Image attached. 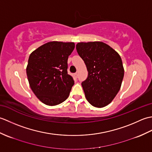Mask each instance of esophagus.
<instances>
[{
	"label": "esophagus",
	"instance_id": "esophagus-1",
	"mask_svg": "<svg viewBox=\"0 0 152 152\" xmlns=\"http://www.w3.org/2000/svg\"><path fill=\"white\" fill-rule=\"evenodd\" d=\"M74 77H75L76 78H78V73H75V74H74Z\"/></svg>",
	"mask_w": 152,
	"mask_h": 152
}]
</instances>
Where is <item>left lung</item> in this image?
Returning <instances> with one entry per match:
<instances>
[{
    "label": "left lung",
    "instance_id": "left-lung-1",
    "mask_svg": "<svg viewBox=\"0 0 152 152\" xmlns=\"http://www.w3.org/2000/svg\"><path fill=\"white\" fill-rule=\"evenodd\" d=\"M76 50L88 71V78L82 83L87 101L95 107H104L121 88L124 76L121 57L100 41L78 42Z\"/></svg>",
    "mask_w": 152,
    "mask_h": 152
}]
</instances>
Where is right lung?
Masks as SVG:
<instances>
[{
	"instance_id": "obj_1",
	"label": "right lung",
	"mask_w": 152,
	"mask_h": 152,
	"mask_svg": "<svg viewBox=\"0 0 152 152\" xmlns=\"http://www.w3.org/2000/svg\"><path fill=\"white\" fill-rule=\"evenodd\" d=\"M74 48V42L52 41L31 53L26 69L28 81L44 104L57 105L69 97L74 82L67 73V61Z\"/></svg>"
}]
</instances>
